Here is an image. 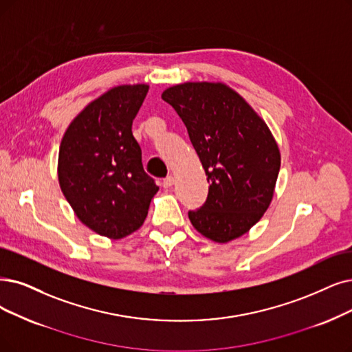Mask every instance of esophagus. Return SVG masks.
<instances>
[{
    "mask_svg": "<svg viewBox=\"0 0 352 352\" xmlns=\"http://www.w3.org/2000/svg\"><path fill=\"white\" fill-rule=\"evenodd\" d=\"M173 184H175V177H173V176H167V177L163 179L162 186H163L164 189H168L170 186H173Z\"/></svg>",
    "mask_w": 352,
    "mask_h": 352,
    "instance_id": "obj_1",
    "label": "esophagus"
}]
</instances>
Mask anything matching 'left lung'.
Returning <instances> with one entry per match:
<instances>
[{"instance_id": "left-lung-1", "label": "left lung", "mask_w": 352, "mask_h": 352, "mask_svg": "<svg viewBox=\"0 0 352 352\" xmlns=\"http://www.w3.org/2000/svg\"><path fill=\"white\" fill-rule=\"evenodd\" d=\"M163 101L185 122L209 184L206 202L189 210L195 230L215 243L244 235L270 206L280 150L263 118L221 82H185Z\"/></svg>"}]
</instances>
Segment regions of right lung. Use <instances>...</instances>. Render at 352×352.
Masks as SVG:
<instances>
[{"label": "right lung", "mask_w": 352, "mask_h": 352, "mask_svg": "<svg viewBox=\"0 0 352 352\" xmlns=\"http://www.w3.org/2000/svg\"><path fill=\"white\" fill-rule=\"evenodd\" d=\"M147 92L144 83L111 88L69 124L59 148L66 201L83 225L112 240L142 227L159 190L131 131Z\"/></svg>", "instance_id": "right-lung-1"}]
</instances>
